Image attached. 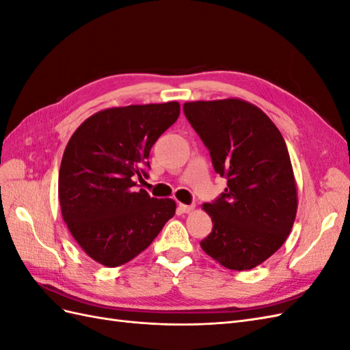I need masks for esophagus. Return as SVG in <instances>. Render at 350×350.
<instances>
[{
	"label": "esophagus",
	"instance_id": "obj_1",
	"mask_svg": "<svg viewBox=\"0 0 350 350\" xmlns=\"http://www.w3.org/2000/svg\"><path fill=\"white\" fill-rule=\"evenodd\" d=\"M178 210L181 211V213H189V211H193V210H194V206H193V204H191V206H188V204L179 203V204H178Z\"/></svg>",
	"mask_w": 350,
	"mask_h": 350
}]
</instances>
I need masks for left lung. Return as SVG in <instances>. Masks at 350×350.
I'll return each mask as SVG.
<instances>
[{
	"instance_id": "obj_1",
	"label": "left lung",
	"mask_w": 350,
	"mask_h": 350,
	"mask_svg": "<svg viewBox=\"0 0 350 350\" xmlns=\"http://www.w3.org/2000/svg\"><path fill=\"white\" fill-rule=\"evenodd\" d=\"M184 113L228 187L203 208L213 221L201 248L230 270H250L289 237L298 194L288 147L278 126L241 99L184 103Z\"/></svg>"
}]
</instances>
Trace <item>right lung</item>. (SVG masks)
I'll return each instance as SVG.
<instances>
[{
	"instance_id": "right-lung-1",
	"label": "right lung",
	"mask_w": 350,
	"mask_h": 350,
	"mask_svg": "<svg viewBox=\"0 0 350 350\" xmlns=\"http://www.w3.org/2000/svg\"><path fill=\"white\" fill-rule=\"evenodd\" d=\"M179 116V103L130 105L92 115L62 154V219L90 258L118 267L139 256L175 215L171 198L137 189L147 178L152 146Z\"/></svg>"
}]
</instances>
